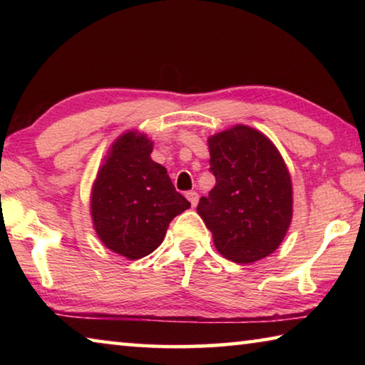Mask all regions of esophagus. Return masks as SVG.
<instances>
[{"instance_id": "esophagus-1", "label": "esophagus", "mask_w": 365, "mask_h": 365, "mask_svg": "<svg viewBox=\"0 0 365 365\" xmlns=\"http://www.w3.org/2000/svg\"><path fill=\"white\" fill-rule=\"evenodd\" d=\"M185 196L188 197V201L191 202V206L196 207V205H197V193H196V191H188V193L185 195Z\"/></svg>"}]
</instances>
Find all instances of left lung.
<instances>
[{
  "mask_svg": "<svg viewBox=\"0 0 365 365\" xmlns=\"http://www.w3.org/2000/svg\"><path fill=\"white\" fill-rule=\"evenodd\" d=\"M215 187L197 214L214 246L233 262L248 264L279 248L293 217V188L285 160L256 128L235 125L207 140Z\"/></svg>",
  "mask_w": 365,
  "mask_h": 365,
  "instance_id": "8db88e82",
  "label": "left lung"
}]
</instances>
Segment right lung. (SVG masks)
<instances>
[{"label":"right lung","instance_id":"right-lung-1","mask_svg":"<svg viewBox=\"0 0 365 365\" xmlns=\"http://www.w3.org/2000/svg\"><path fill=\"white\" fill-rule=\"evenodd\" d=\"M153 141L125 132L109 148L91 188L98 238L115 255L141 259L163 243L170 220L190 207L168 170L151 159Z\"/></svg>","mask_w":365,"mask_h":365}]
</instances>
